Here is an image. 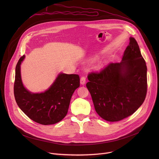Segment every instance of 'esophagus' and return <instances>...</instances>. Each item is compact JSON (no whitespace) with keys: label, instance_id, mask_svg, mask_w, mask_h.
Masks as SVG:
<instances>
[{"label":"esophagus","instance_id":"obj_1","mask_svg":"<svg viewBox=\"0 0 159 159\" xmlns=\"http://www.w3.org/2000/svg\"><path fill=\"white\" fill-rule=\"evenodd\" d=\"M85 81H86L85 77L84 76L81 77V78H80V84H81L82 85H84V84H85Z\"/></svg>","mask_w":159,"mask_h":159}]
</instances>
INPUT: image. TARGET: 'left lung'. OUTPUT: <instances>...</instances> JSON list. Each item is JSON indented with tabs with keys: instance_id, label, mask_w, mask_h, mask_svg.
<instances>
[{
	"instance_id": "obj_1",
	"label": "left lung",
	"mask_w": 159,
	"mask_h": 159,
	"mask_svg": "<svg viewBox=\"0 0 159 159\" xmlns=\"http://www.w3.org/2000/svg\"><path fill=\"white\" fill-rule=\"evenodd\" d=\"M147 71L139 44L130 37L120 63H110L99 72L88 74L86 87L98 114L111 122L133 115L146 97Z\"/></svg>"
}]
</instances>
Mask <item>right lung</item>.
<instances>
[{"instance_id": "right-lung-1", "label": "right lung", "mask_w": 159, "mask_h": 159, "mask_svg": "<svg viewBox=\"0 0 159 159\" xmlns=\"http://www.w3.org/2000/svg\"><path fill=\"white\" fill-rule=\"evenodd\" d=\"M25 57L20 58L16 66L14 94L18 106L38 123L48 125L60 121L66 115L71 98L80 86L79 75L61 73L46 91L31 93L24 87L20 77V65Z\"/></svg>"}]
</instances>
